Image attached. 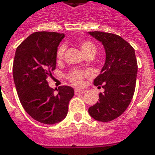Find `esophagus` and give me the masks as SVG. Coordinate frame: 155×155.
Listing matches in <instances>:
<instances>
[{
    "label": "esophagus",
    "instance_id": "34e87169",
    "mask_svg": "<svg viewBox=\"0 0 155 155\" xmlns=\"http://www.w3.org/2000/svg\"><path fill=\"white\" fill-rule=\"evenodd\" d=\"M85 91H82V90H75L74 91V94H84Z\"/></svg>",
    "mask_w": 155,
    "mask_h": 155
}]
</instances>
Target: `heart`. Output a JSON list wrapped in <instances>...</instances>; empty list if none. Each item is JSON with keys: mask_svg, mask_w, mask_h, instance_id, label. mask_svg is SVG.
I'll use <instances>...</instances> for the list:
<instances>
[{"mask_svg": "<svg viewBox=\"0 0 155 155\" xmlns=\"http://www.w3.org/2000/svg\"><path fill=\"white\" fill-rule=\"evenodd\" d=\"M80 47H81V51L83 53V54H87L89 52H94L95 53V45L92 42H91V41H84L83 42H81ZM64 51H65V45H61V46L59 47V49H58L57 54H56L58 60H60V59L63 57ZM89 74H90V72H88V71L74 70V71H72L70 74H68V79L74 85L81 86L83 84V80H84V76L89 75Z\"/></svg>", "mask_w": 155, "mask_h": 155, "instance_id": "obj_1", "label": "heart"}]
</instances>
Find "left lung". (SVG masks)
I'll return each mask as SVG.
<instances>
[{
    "label": "left lung",
    "instance_id": "obj_1",
    "mask_svg": "<svg viewBox=\"0 0 155 155\" xmlns=\"http://www.w3.org/2000/svg\"><path fill=\"white\" fill-rule=\"evenodd\" d=\"M89 34L102 43L105 61L94 81L95 86L102 85L104 93L99 94V101L88 111L95 120L108 122L120 116L132 101L138 71L135 52L119 35L101 31Z\"/></svg>",
    "mask_w": 155,
    "mask_h": 155
}]
</instances>
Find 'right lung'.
Instances as JSON below:
<instances>
[{
  "instance_id": "1",
  "label": "right lung",
  "mask_w": 155,
  "mask_h": 155,
  "mask_svg": "<svg viewBox=\"0 0 155 155\" xmlns=\"http://www.w3.org/2000/svg\"><path fill=\"white\" fill-rule=\"evenodd\" d=\"M64 34L40 31L29 35L16 48L13 79L20 101L27 114L40 123L54 124L66 117L74 89H52L47 78L56 66L58 46Z\"/></svg>"
}]
</instances>
